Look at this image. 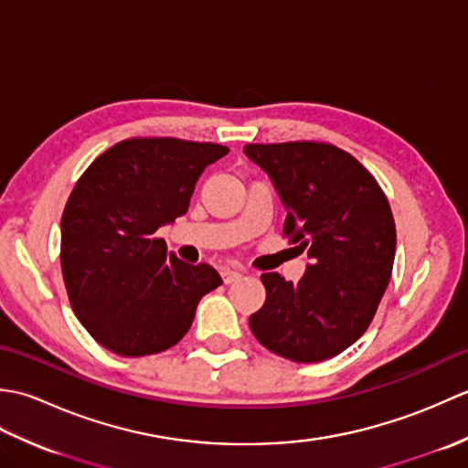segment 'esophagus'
Wrapping results in <instances>:
<instances>
[{"mask_svg": "<svg viewBox=\"0 0 468 468\" xmlns=\"http://www.w3.org/2000/svg\"><path fill=\"white\" fill-rule=\"evenodd\" d=\"M241 277V271H237V270H223V282L225 283H233V282H237Z\"/></svg>", "mask_w": 468, "mask_h": 468, "instance_id": "34e87169", "label": "esophagus"}]
</instances>
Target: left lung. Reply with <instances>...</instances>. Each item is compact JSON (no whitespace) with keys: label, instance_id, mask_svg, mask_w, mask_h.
Returning <instances> with one entry per match:
<instances>
[{"label":"left lung","instance_id":"1","mask_svg":"<svg viewBox=\"0 0 468 468\" xmlns=\"http://www.w3.org/2000/svg\"><path fill=\"white\" fill-rule=\"evenodd\" d=\"M243 153L271 176L287 211L283 235L314 261L297 283L261 275L267 297L251 332L287 360H327L367 330L390 282V203L370 171L334 144H245Z\"/></svg>","mask_w":468,"mask_h":468}]
</instances>
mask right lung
Instances as JSON below:
<instances>
[{
    "label": "right lung",
    "instance_id": "add662e5",
    "mask_svg": "<svg viewBox=\"0 0 468 468\" xmlns=\"http://www.w3.org/2000/svg\"><path fill=\"white\" fill-rule=\"evenodd\" d=\"M227 146L171 136L126 138L78 178L62 213L68 300L94 340L118 356L158 354L223 283L208 263L166 251L156 229L186 213L197 178Z\"/></svg>",
    "mask_w": 468,
    "mask_h": 468
}]
</instances>
